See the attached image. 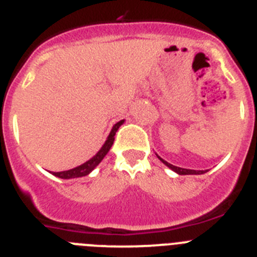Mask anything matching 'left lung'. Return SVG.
Returning <instances> with one entry per match:
<instances>
[{"label":"left lung","instance_id":"obj_1","mask_svg":"<svg viewBox=\"0 0 257 257\" xmlns=\"http://www.w3.org/2000/svg\"><path fill=\"white\" fill-rule=\"evenodd\" d=\"M159 157V159H160V161L161 163H164L165 164L166 166H168L169 169H172L173 172H175L177 173V174H179V175H198V174H205V173L207 172V170H192V169H183V168H179V166H175V165H172V164H169L168 161H165L164 160V159H161L160 156H157Z\"/></svg>","mask_w":257,"mask_h":257}]
</instances>
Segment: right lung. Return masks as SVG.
Listing matches in <instances>:
<instances>
[{
    "instance_id": "1",
    "label": "right lung",
    "mask_w": 257,
    "mask_h": 257,
    "mask_svg": "<svg viewBox=\"0 0 257 257\" xmlns=\"http://www.w3.org/2000/svg\"><path fill=\"white\" fill-rule=\"evenodd\" d=\"M123 123H124V120H120V121H117V123L112 126L111 132H110V134H108L107 140H106V142L103 143V146L100 149V151L97 152L93 157H91L88 161H85L84 164L77 166V168L70 169V170H64V172H50V173H52V175H55V177L61 178V179H71V178H80V177L88 175L89 173H91L92 170H93V169L103 160V157L107 155V152L110 151V149H111V146L115 140V133H116L117 129L120 128V125H121Z\"/></svg>"
}]
</instances>
